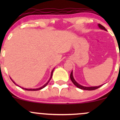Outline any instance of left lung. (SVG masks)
Segmentation results:
<instances>
[{"label":"left lung","mask_w":120,"mask_h":120,"mask_svg":"<svg viewBox=\"0 0 120 120\" xmlns=\"http://www.w3.org/2000/svg\"><path fill=\"white\" fill-rule=\"evenodd\" d=\"M98 26L99 27L100 29L104 30H105V31H107V30H106V29L105 28V27L101 25H100V24H98ZM70 78H71V82L73 83L74 85H75V86L76 87H77L78 88H79V89H82V90H95V89H98V88L100 87H101L103 85H100V86H91V87H86V86H82V85H81L80 84L78 83V82H77L74 79V78L73 77V71H71V75H70Z\"/></svg>","instance_id":"left-lung-1"}]
</instances>
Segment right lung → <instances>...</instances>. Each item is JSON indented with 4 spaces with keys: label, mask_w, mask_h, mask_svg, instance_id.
<instances>
[{
    "label": "right lung",
    "mask_w": 120,
    "mask_h": 120,
    "mask_svg": "<svg viewBox=\"0 0 120 120\" xmlns=\"http://www.w3.org/2000/svg\"><path fill=\"white\" fill-rule=\"evenodd\" d=\"M54 69H55V68L53 69H52V71H51V76H50V78H49V81H47V82H46V83L45 84V85H43L42 86H41V87H39V88H37V89H26V88H24V87H21L20 86H19V85H17V84H16V83H15V82H14V81H13V80H12V78H11V80L12 81V82H13V83H14L15 85H17V86H19V87H21L22 89H24V90H27V91H37V90H41V89H43L44 87H46L47 85V84L49 83V81L51 80V78H52V74H53V71H54Z\"/></svg>",
    "instance_id": "add662e5"
}]
</instances>
